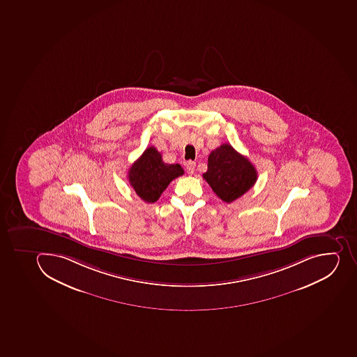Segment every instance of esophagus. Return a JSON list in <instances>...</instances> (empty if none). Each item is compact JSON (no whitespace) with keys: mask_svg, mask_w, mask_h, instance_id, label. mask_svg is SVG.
Returning a JSON list of instances; mask_svg holds the SVG:
<instances>
[{"mask_svg":"<svg viewBox=\"0 0 357 357\" xmlns=\"http://www.w3.org/2000/svg\"><path fill=\"white\" fill-rule=\"evenodd\" d=\"M195 162H188V164H186V172H188V174H190V175H192V174L195 173Z\"/></svg>","mask_w":357,"mask_h":357,"instance_id":"1","label":"esophagus"}]
</instances>
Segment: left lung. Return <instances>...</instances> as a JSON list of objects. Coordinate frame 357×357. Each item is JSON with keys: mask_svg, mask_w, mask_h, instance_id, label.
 Masks as SVG:
<instances>
[{"mask_svg": "<svg viewBox=\"0 0 357 357\" xmlns=\"http://www.w3.org/2000/svg\"><path fill=\"white\" fill-rule=\"evenodd\" d=\"M204 178L223 202H232L250 190L257 181L254 165L224 143L208 157V169Z\"/></svg>", "mask_w": 357, "mask_h": 357, "instance_id": "obj_1", "label": "left lung"}]
</instances>
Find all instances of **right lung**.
Wrapping results in <instances>:
<instances>
[{"label": "right lung", "instance_id": "add662e5", "mask_svg": "<svg viewBox=\"0 0 357 357\" xmlns=\"http://www.w3.org/2000/svg\"><path fill=\"white\" fill-rule=\"evenodd\" d=\"M183 174L181 165L166 164L162 162V153L155 146H149L130 166L128 181L143 202L153 204L168 184Z\"/></svg>", "mask_w": 357, "mask_h": 357}]
</instances>
